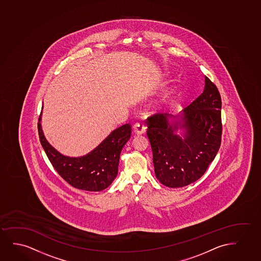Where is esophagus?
Instances as JSON below:
<instances>
[{"mask_svg": "<svg viewBox=\"0 0 261 261\" xmlns=\"http://www.w3.org/2000/svg\"><path fill=\"white\" fill-rule=\"evenodd\" d=\"M134 131L137 135H142V134H144L146 131V126L142 122H137L134 125Z\"/></svg>", "mask_w": 261, "mask_h": 261, "instance_id": "1", "label": "esophagus"}]
</instances>
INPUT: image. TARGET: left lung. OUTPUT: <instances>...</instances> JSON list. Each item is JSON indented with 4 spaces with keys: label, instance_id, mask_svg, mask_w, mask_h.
Returning <instances> with one entry per match:
<instances>
[{
    "label": "left lung",
    "instance_id": "left-lung-1",
    "mask_svg": "<svg viewBox=\"0 0 261 261\" xmlns=\"http://www.w3.org/2000/svg\"><path fill=\"white\" fill-rule=\"evenodd\" d=\"M201 95L174 117L154 114L147 120V136L156 177L163 185L181 188L203 176L221 142V98L216 86L205 76ZM174 118L172 122L169 119ZM183 128L182 137L176 134Z\"/></svg>",
    "mask_w": 261,
    "mask_h": 261
}]
</instances>
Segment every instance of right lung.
Wrapping results in <instances>:
<instances>
[{
	"mask_svg": "<svg viewBox=\"0 0 261 261\" xmlns=\"http://www.w3.org/2000/svg\"><path fill=\"white\" fill-rule=\"evenodd\" d=\"M38 132L41 146L59 175L79 190L101 191L108 188L118 175L122 148L131 136V125L125 124L113 130L91 152L79 158L65 156L47 142L41 125Z\"/></svg>",
	"mask_w": 261,
	"mask_h": 261,
	"instance_id": "right-lung-1",
	"label": "right lung"
}]
</instances>
